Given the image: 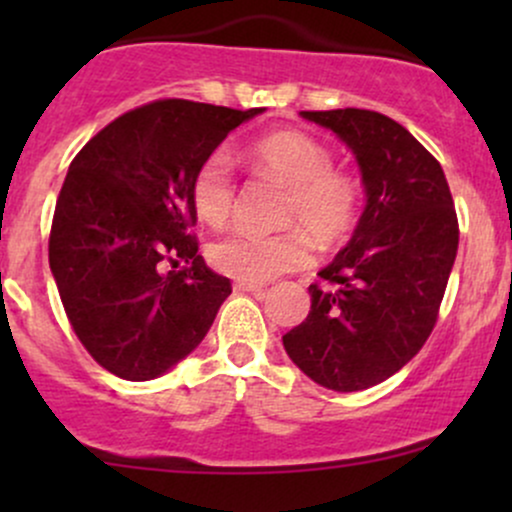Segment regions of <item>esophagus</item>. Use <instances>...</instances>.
<instances>
[{
  "label": "esophagus",
  "instance_id": "1",
  "mask_svg": "<svg viewBox=\"0 0 512 512\" xmlns=\"http://www.w3.org/2000/svg\"><path fill=\"white\" fill-rule=\"evenodd\" d=\"M264 284H255V281H236V291H243V293H255V291H262Z\"/></svg>",
  "mask_w": 512,
  "mask_h": 512
}]
</instances>
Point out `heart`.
<instances>
[{
	"label": "heart",
	"instance_id": "1",
	"mask_svg": "<svg viewBox=\"0 0 512 512\" xmlns=\"http://www.w3.org/2000/svg\"><path fill=\"white\" fill-rule=\"evenodd\" d=\"M243 158L257 173L286 187L281 231L236 228L211 245V264L238 281H260L301 269L310 262V235L317 248L342 245L361 214V185L351 173L334 168L325 144L296 129L269 132L252 139ZM192 209L199 221L223 226L236 202L233 161L214 151L199 163L190 182ZM308 232L307 237L304 233Z\"/></svg>",
	"mask_w": 512,
	"mask_h": 512
}]
</instances>
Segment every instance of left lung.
Instances as JSON below:
<instances>
[{
    "label": "left lung",
    "mask_w": 512,
    "mask_h": 512,
    "mask_svg": "<svg viewBox=\"0 0 512 512\" xmlns=\"http://www.w3.org/2000/svg\"><path fill=\"white\" fill-rule=\"evenodd\" d=\"M301 117L349 146L366 207L284 349L317 385L358 392L407 366L433 332L460 228L443 168L399 122L358 108Z\"/></svg>",
    "instance_id": "8db88e82"
}]
</instances>
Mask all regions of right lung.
<instances>
[{
    "mask_svg": "<svg viewBox=\"0 0 512 512\" xmlns=\"http://www.w3.org/2000/svg\"><path fill=\"white\" fill-rule=\"evenodd\" d=\"M264 108L154 101L76 154L57 197L50 269L76 337L117 378L154 380L207 337L231 281L197 255L190 182ZM163 261H185L161 273Z\"/></svg>",
    "mask_w": 512,
    "mask_h": 512,
    "instance_id": "1",
    "label": "right lung"
}]
</instances>
